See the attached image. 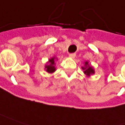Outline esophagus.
<instances>
[{"label":"esophagus","instance_id":"1","mask_svg":"<svg viewBox=\"0 0 125 125\" xmlns=\"http://www.w3.org/2000/svg\"><path fill=\"white\" fill-rule=\"evenodd\" d=\"M69 57L71 59H74L75 58V53H70V54H69Z\"/></svg>","mask_w":125,"mask_h":125}]
</instances>
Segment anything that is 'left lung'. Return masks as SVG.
Returning <instances> with one entry per match:
<instances>
[{
	"instance_id": "1",
	"label": "left lung",
	"mask_w": 125,
	"mask_h": 125,
	"mask_svg": "<svg viewBox=\"0 0 125 125\" xmlns=\"http://www.w3.org/2000/svg\"><path fill=\"white\" fill-rule=\"evenodd\" d=\"M82 69L83 70V73L87 77H89L94 74V70L93 67L89 64L88 61L84 62V66L82 67Z\"/></svg>"
}]
</instances>
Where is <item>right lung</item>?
Wrapping results in <instances>:
<instances>
[{
    "label": "right lung",
    "mask_w": 125,
    "mask_h": 125,
    "mask_svg": "<svg viewBox=\"0 0 125 125\" xmlns=\"http://www.w3.org/2000/svg\"><path fill=\"white\" fill-rule=\"evenodd\" d=\"M55 60H58L57 58L55 57H52L50 59L48 60V61L47 62V64L45 65V70L48 73H53L54 72H55L56 70V67H55Z\"/></svg>",
    "instance_id": "1"
}]
</instances>
